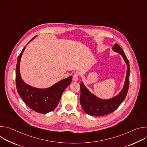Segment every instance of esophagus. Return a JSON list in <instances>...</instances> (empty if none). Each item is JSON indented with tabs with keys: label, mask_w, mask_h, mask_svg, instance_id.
Segmentation results:
<instances>
[{
	"label": "esophagus",
	"mask_w": 147,
	"mask_h": 147,
	"mask_svg": "<svg viewBox=\"0 0 147 147\" xmlns=\"http://www.w3.org/2000/svg\"><path fill=\"white\" fill-rule=\"evenodd\" d=\"M78 77H79V73H75L73 75V80L74 82H76L78 81Z\"/></svg>",
	"instance_id": "obj_1"
}]
</instances>
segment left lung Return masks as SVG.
Segmentation results:
<instances>
[{"label": "left lung", "instance_id": "1", "mask_svg": "<svg viewBox=\"0 0 147 147\" xmlns=\"http://www.w3.org/2000/svg\"><path fill=\"white\" fill-rule=\"evenodd\" d=\"M112 49L121 55L127 65V73L124 85L117 95L109 99H102L92 94L81 82L80 84V104L84 111L92 116H103L114 112L124 100L128 92L130 78L129 61L124 51L117 44H115L113 46Z\"/></svg>", "mask_w": 147, "mask_h": 147}]
</instances>
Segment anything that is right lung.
<instances>
[{
    "label": "right lung",
    "instance_id": "right-lung-1",
    "mask_svg": "<svg viewBox=\"0 0 147 147\" xmlns=\"http://www.w3.org/2000/svg\"><path fill=\"white\" fill-rule=\"evenodd\" d=\"M35 36L32 38L28 44ZM26 48V47L19 55L17 61L16 80L17 92L30 108L39 113H48L56 108L63 92L70 85L73 77L70 76L45 89L35 88L27 84L21 77L20 71L21 57Z\"/></svg>",
    "mask_w": 147,
    "mask_h": 147
}]
</instances>
